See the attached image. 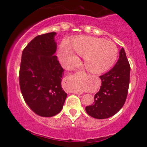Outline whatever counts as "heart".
Here are the masks:
<instances>
[{"instance_id": "1", "label": "heart", "mask_w": 147, "mask_h": 147, "mask_svg": "<svg viewBox=\"0 0 147 147\" xmlns=\"http://www.w3.org/2000/svg\"><path fill=\"white\" fill-rule=\"evenodd\" d=\"M76 54L84 57V65L87 71L101 74L107 71L115 63L118 49L111 41L98 37L79 35L72 38L70 45L61 43L59 50L60 59L66 65L76 63Z\"/></svg>"}]
</instances>
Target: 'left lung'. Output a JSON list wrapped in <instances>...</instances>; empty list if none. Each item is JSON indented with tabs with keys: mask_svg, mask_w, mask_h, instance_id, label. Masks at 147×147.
I'll return each instance as SVG.
<instances>
[{
	"mask_svg": "<svg viewBox=\"0 0 147 147\" xmlns=\"http://www.w3.org/2000/svg\"><path fill=\"white\" fill-rule=\"evenodd\" d=\"M130 67L124 49L119 51V59L110 71L102 76V86L95 95V101L86 107V111L96 119L114 115L125 103L130 82Z\"/></svg>",
	"mask_w": 147,
	"mask_h": 147,
	"instance_id": "1",
	"label": "left lung"
}]
</instances>
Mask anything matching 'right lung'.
Listing matches in <instances>:
<instances>
[{
  "instance_id": "right-lung-1",
  "label": "right lung",
  "mask_w": 147,
  "mask_h": 147,
  "mask_svg": "<svg viewBox=\"0 0 147 147\" xmlns=\"http://www.w3.org/2000/svg\"><path fill=\"white\" fill-rule=\"evenodd\" d=\"M56 32L36 36L22 52L19 84L25 102L41 117L60 113L67 94L61 87L64 70L55 53Z\"/></svg>"
}]
</instances>
